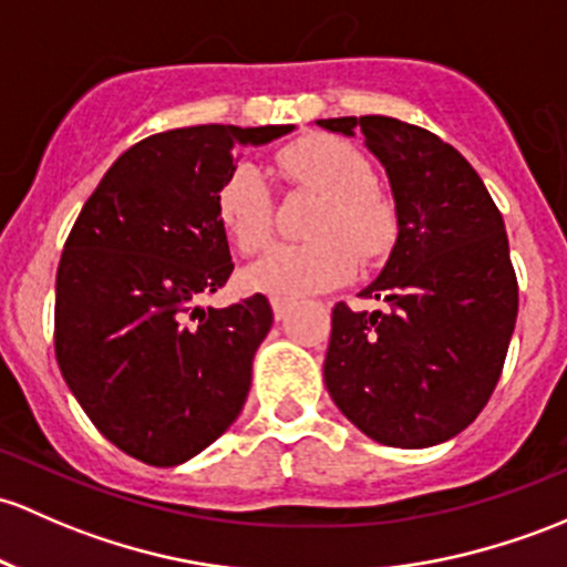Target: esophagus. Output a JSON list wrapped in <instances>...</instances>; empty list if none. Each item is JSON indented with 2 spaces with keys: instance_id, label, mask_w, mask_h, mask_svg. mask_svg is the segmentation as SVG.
<instances>
[{
  "instance_id": "34e87169",
  "label": "esophagus",
  "mask_w": 567,
  "mask_h": 567,
  "mask_svg": "<svg viewBox=\"0 0 567 567\" xmlns=\"http://www.w3.org/2000/svg\"><path fill=\"white\" fill-rule=\"evenodd\" d=\"M271 309H274V318L277 320H285L290 315V309H293V301L288 299H271Z\"/></svg>"
}]
</instances>
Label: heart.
<instances>
[{
	"label": "heart",
	"mask_w": 567,
	"mask_h": 567,
	"mask_svg": "<svg viewBox=\"0 0 567 567\" xmlns=\"http://www.w3.org/2000/svg\"><path fill=\"white\" fill-rule=\"evenodd\" d=\"M279 174L323 195L307 244H271L244 268V285L274 299H301L348 282L359 255L378 258L396 238V208L372 187V168L353 143L312 135L277 154ZM217 217L236 247L258 249L271 230V193L258 165L238 163L217 193Z\"/></svg>",
	"instance_id": "heart-1"
}]
</instances>
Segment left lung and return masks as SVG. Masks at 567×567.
Wrapping results in <instances>:
<instances>
[{
	"label": "left lung",
	"mask_w": 567,
	"mask_h": 567,
	"mask_svg": "<svg viewBox=\"0 0 567 567\" xmlns=\"http://www.w3.org/2000/svg\"><path fill=\"white\" fill-rule=\"evenodd\" d=\"M318 124L361 135L396 208L389 260L361 290L389 309L333 307L326 389L378 443H445L484 410L516 326L519 288L503 214L473 165L424 127L391 116Z\"/></svg>",
	"instance_id": "1"
}]
</instances>
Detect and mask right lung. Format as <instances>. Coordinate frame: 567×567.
<instances>
[{"mask_svg": "<svg viewBox=\"0 0 567 567\" xmlns=\"http://www.w3.org/2000/svg\"><path fill=\"white\" fill-rule=\"evenodd\" d=\"M296 124H198L130 146L81 208L56 271V361L83 413L124 454L176 467L241 413L271 329L255 293L200 309L234 271L217 193L238 146Z\"/></svg>", "mask_w": 567, "mask_h": 567, "instance_id": "right-lung-1", "label": "right lung"}]
</instances>
